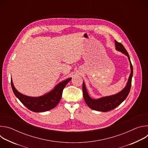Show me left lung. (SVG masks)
Instances as JSON below:
<instances>
[{"mask_svg":"<svg viewBox=\"0 0 148 148\" xmlns=\"http://www.w3.org/2000/svg\"><path fill=\"white\" fill-rule=\"evenodd\" d=\"M115 44L116 50L117 51L121 52L122 54L128 57L130 63L131 74L127 83H126L125 87L122 90L116 94L101 97L98 99H93L90 97L87 92L85 83L83 82L82 92L84 101H85L88 106L93 110L101 112H107L115 109L128 97L131 90L132 78L133 76V67L131 62L130 56L127 51L121 43H118V41L115 40Z\"/></svg>","mask_w":148,"mask_h":148,"instance_id":"8db88e82","label":"left lung"}]
</instances>
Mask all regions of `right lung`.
<instances>
[{
    "instance_id": "add662e5",
    "label": "right lung",
    "mask_w": 148,
    "mask_h": 148,
    "mask_svg": "<svg viewBox=\"0 0 148 148\" xmlns=\"http://www.w3.org/2000/svg\"><path fill=\"white\" fill-rule=\"evenodd\" d=\"M71 79V78H69L59 82L51 91L37 97L27 96L19 92L14 87L12 79L11 86L16 97L26 108L33 112H41L49 111L57 106L61 98L63 89Z\"/></svg>"
}]
</instances>
